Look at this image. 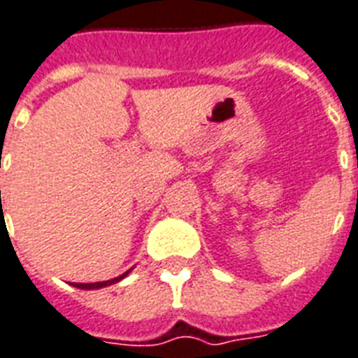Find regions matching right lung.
<instances>
[{"instance_id": "add662e5", "label": "right lung", "mask_w": 358, "mask_h": 358, "mask_svg": "<svg viewBox=\"0 0 358 358\" xmlns=\"http://www.w3.org/2000/svg\"><path fill=\"white\" fill-rule=\"evenodd\" d=\"M130 270H132V268H130ZM130 270H129V272H130ZM129 272H124V274H121L119 278H113V280H108V281H97V283H73V287H77V289H84V290L103 289V287H108V285L117 283V281H121L123 278H127V275H129Z\"/></svg>"}]
</instances>
